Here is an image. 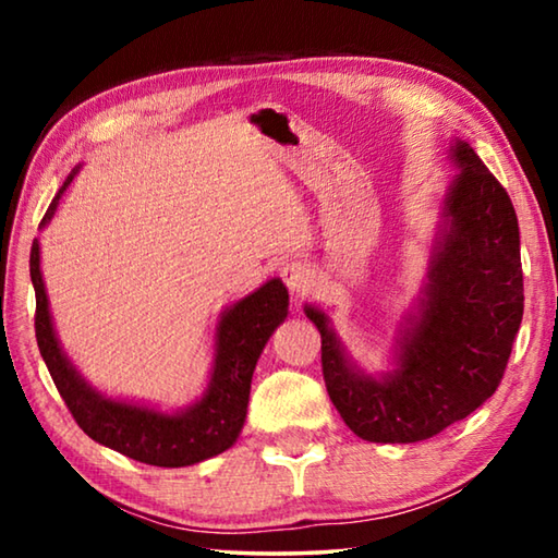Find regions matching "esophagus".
<instances>
[{"instance_id":"obj_1","label":"esophagus","mask_w":558,"mask_h":558,"mask_svg":"<svg viewBox=\"0 0 558 558\" xmlns=\"http://www.w3.org/2000/svg\"><path fill=\"white\" fill-rule=\"evenodd\" d=\"M280 276L292 295H305V292L313 288V270H310L307 263H302V260L286 263L280 270Z\"/></svg>"}]
</instances>
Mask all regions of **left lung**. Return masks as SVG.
Here are the masks:
<instances>
[{
	"label": "left lung",
	"mask_w": 558,
	"mask_h": 558,
	"mask_svg": "<svg viewBox=\"0 0 558 558\" xmlns=\"http://www.w3.org/2000/svg\"><path fill=\"white\" fill-rule=\"evenodd\" d=\"M460 174L442 204L418 313L405 317L396 369L369 376L349 362L329 319L323 337L329 399L359 438L418 442L480 409L502 381L524 315L519 223L507 189L468 143L450 149Z\"/></svg>",
	"instance_id": "1"
}]
</instances>
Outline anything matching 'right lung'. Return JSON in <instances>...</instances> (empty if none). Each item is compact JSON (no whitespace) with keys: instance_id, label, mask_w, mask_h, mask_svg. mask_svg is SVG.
<instances>
[{"instance_id":"right-lung-1","label":"right lung","mask_w":558,"mask_h":558,"mask_svg":"<svg viewBox=\"0 0 558 558\" xmlns=\"http://www.w3.org/2000/svg\"><path fill=\"white\" fill-rule=\"evenodd\" d=\"M73 174L53 196L41 226L51 221L61 194L73 182ZM29 270L36 292V344L49 366L56 389L86 436L122 456L157 468H186L233 446L248 411L251 379L258 356L276 327L288 317V290L280 278L268 280L256 292L223 310L221 323L216 327L211 379L204 396L184 411L162 413L140 403L108 399L86 384L63 354L59 337L53 332L49 298L41 278L39 241L32 245Z\"/></svg>"}]
</instances>
